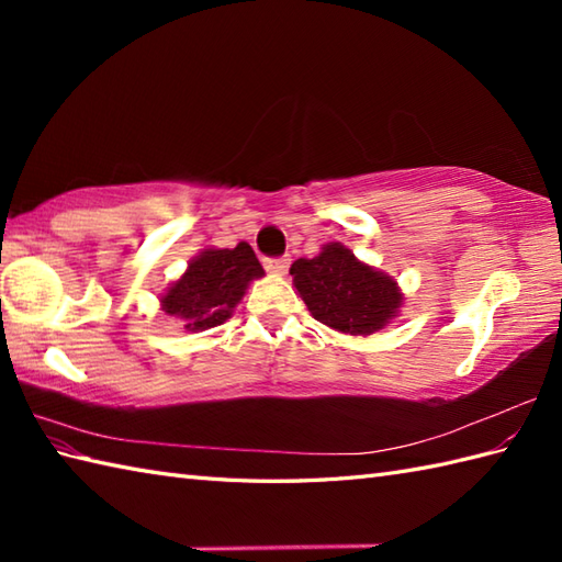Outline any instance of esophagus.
Instances as JSON below:
<instances>
[{
	"label": "esophagus",
	"instance_id": "34e87169",
	"mask_svg": "<svg viewBox=\"0 0 562 562\" xmlns=\"http://www.w3.org/2000/svg\"><path fill=\"white\" fill-rule=\"evenodd\" d=\"M262 266H266V270L270 274H284L290 268V258H268L266 262H262Z\"/></svg>",
	"mask_w": 562,
	"mask_h": 562
}]
</instances>
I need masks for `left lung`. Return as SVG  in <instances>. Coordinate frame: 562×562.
<instances>
[{
  "mask_svg": "<svg viewBox=\"0 0 562 562\" xmlns=\"http://www.w3.org/2000/svg\"><path fill=\"white\" fill-rule=\"evenodd\" d=\"M290 274L312 316L348 336H374L398 316L405 300L391 274L338 241L321 246L314 258L294 260Z\"/></svg>",
  "mask_w": 562,
  "mask_h": 562,
  "instance_id": "obj_1",
  "label": "left lung"
}]
</instances>
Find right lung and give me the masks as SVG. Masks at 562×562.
<instances>
[{
  "label": "right lung",
  "mask_w": 562,
  "mask_h": 562,
  "mask_svg": "<svg viewBox=\"0 0 562 562\" xmlns=\"http://www.w3.org/2000/svg\"><path fill=\"white\" fill-rule=\"evenodd\" d=\"M262 274L266 270L246 241L236 248H202L161 294V312L181 321L188 333L222 326L244 300L248 284Z\"/></svg>",
  "instance_id": "1"
}]
</instances>
